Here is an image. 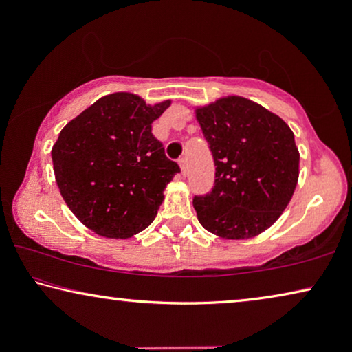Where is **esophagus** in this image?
<instances>
[{"instance_id": "esophagus-1", "label": "esophagus", "mask_w": 352, "mask_h": 352, "mask_svg": "<svg viewBox=\"0 0 352 352\" xmlns=\"http://www.w3.org/2000/svg\"><path fill=\"white\" fill-rule=\"evenodd\" d=\"M179 168H181L182 175H186V173H187V162H186V158H181V160H179Z\"/></svg>"}]
</instances>
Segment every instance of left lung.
Masks as SVG:
<instances>
[{
    "mask_svg": "<svg viewBox=\"0 0 352 352\" xmlns=\"http://www.w3.org/2000/svg\"><path fill=\"white\" fill-rule=\"evenodd\" d=\"M216 165L214 187L195 197L208 232L226 240L253 239L290 204L300 176V152L290 126L263 105L224 96L195 107Z\"/></svg>",
    "mask_w": 352,
    "mask_h": 352,
    "instance_id": "8db88e82",
    "label": "left lung"
}]
</instances>
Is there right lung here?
Returning a JSON list of instances; mask_svg holds the SVG:
<instances>
[{
  "label": "right lung",
  "mask_w": 352,
  "mask_h": 352,
  "mask_svg": "<svg viewBox=\"0 0 352 352\" xmlns=\"http://www.w3.org/2000/svg\"><path fill=\"white\" fill-rule=\"evenodd\" d=\"M170 105L171 99L147 104L122 91L98 99L62 128L51 151L57 187L93 232L128 239L155 219L163 190L179 173L152 134V123Z\"/></svg>",
  "instance_id": "obj_1"
}]
</instances>
